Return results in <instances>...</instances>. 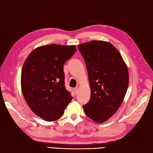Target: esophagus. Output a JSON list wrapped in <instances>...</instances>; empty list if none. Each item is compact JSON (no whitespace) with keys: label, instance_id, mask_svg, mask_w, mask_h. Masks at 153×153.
I'll return each mask as SVG.
<instances>
[{"label":"esophagus","instance_id":"esophagus-1","mask_svg":"<svg viewBox=\"0 0 153 153\" xmlns=\"http://www.w3.org/2000/svg\"><path fill=\"white\" fill-rule=\"evenodd\" d=\"M78 91H79V87H76L75 88V89H74V91H75L76 94H77L78 93Z\"/></svg>","mask_w":153,"mask_h":153}]
</instances>
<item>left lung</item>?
Returning <instances> with one entry per match:
<instances>
[{"instance_id":"left-lung-1","label":"left lung","mask_w":153,"mask_h":153,"mask_svg":"<svg viewBox=\"0 0 153 153\" xmlns=\"http://www.w3.org/2000/svg\"><path fill=\"white\" fill-rule=\"evenodd\" d=\"M86 64L91 98L83 106L96 123L107 121L122 104L129 84L128 70L117 49L109 42L93 40L78 45Z\"/></svg>"}]
</instances>
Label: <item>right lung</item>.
I'll return each mask as SVG.
<instances>
[{
	"instance_id": "1",
	"label": "right lung",
	"mask_w": 153,
	"mask_h": 153,
	"mask_svg": "<svg viewBox=\"0 0 153 153\" xmlns=\"http://www.w3.org/2000/svg\"><path fill=\"white\" fill-rule=\"evenodd\" d=\"M76 51L75 45H43L32 51L24 62L23 96L32 112L46 121L61 118L72 100L64 85L63 66Z\"/></svg>"
}]
</instances>
